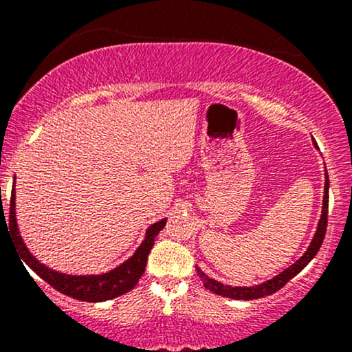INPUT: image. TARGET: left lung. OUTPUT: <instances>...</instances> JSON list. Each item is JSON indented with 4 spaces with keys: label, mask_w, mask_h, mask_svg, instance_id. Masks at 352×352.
Listing matches in <instances>:
<instances>
[{
    "label": "left lung",
    "mask_w": 352,
    "mask_h": 352,
    "mask_svg": "<svg viewBox=\"0 0 352 352\" xmlns=\"http://www.w3.org/2000/svg\"><path fill=\"white\" fill-rule=\"evenodd\" d=\"M316 145V142H314ZM329 179H328V172H326V182H324V199H322V212H321V218H319L318 223V230L314 233L313 241H311L309 248L306 250V253L302 254L300 260L296 263H293L289 268H286L285 272H281L280 274L272 278V280L261 283V285L256 286H228L223 285V283L213 280L205 274L197 266V273H199L201 283L207 289H210L212 293L218 294V296H225V298H232V300H258V298H265L270 296V294L276 293L278 289H281L283 286L286 285L292 278L296 276L298 273L305 268L306 265L316 256V253L321 248L322 240H324L326 235V227H328V205H329Z\"/></svg>",
    "instance_id": "1"
}]
</instances>
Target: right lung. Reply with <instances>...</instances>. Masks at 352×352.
<instances>
[{
    "label": "right lung",
    "mask_w": 352,
    "mask_h": 352,
    "mask_svg": "<svg viewBox=\"0 0 352 352\" xmlns=\"http://www.w3.org/2000/svg\"><path fill=\"white\" fill-rule=\"evenodd\" d=\"M14 200L16 197H14V188H13V192H11V201H10V233L16 240L18 253L19 256H21V260L30 266L38 276H41L44 281L50 283L54 289H58L59 293L74 298V300L89 301V302L112 300V298H117L120 296V294L129 293L132 288H134L137 281L140 280V276H142L145 272V265H147L148 253H151L153 241H155V236L159 235V232L165 227V221H167V218H164V220L151 225V227L147 228V232H145L144 241L140 243L139 248L135 250V253L132 254L127 261H124L122 265H119L117 268L112 270V272L104 273V274H86V276H78V274H66V273L54 272V270L47 268V266L39 263L33 254L30 253V250H28L26 245L23 243V238L19 236L18 225H16ZM1 215H5V212H3Z\"/></svg>",
    "instance_id": "right-lung-1"
}]
</instances>
